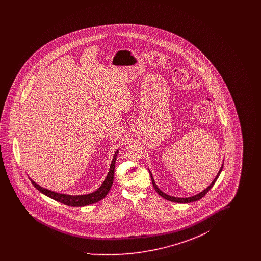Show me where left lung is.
<instances>
[{
	"label": "left lung",
	"instance_id": "obj_1",
	"mask_svg": "<svg viewBox=\"0 0 261 261\" xmlns=\"http://www.w3.org/2000/svg\"><path fill=\"white\" fill-rule=\"evenodd\" d=\"M222 168H223V164H222V166H221V168H220L219 172L217 173L216 177L214 178V180L212 181V183H211L210 186L207 187L205 190H203L202 192H200V193L198 194V195H196V196H193V197H190V198H175V197H171V196H168V195L164 194V193H163L162 191H161V190L158 188V186H156V184H155V182H154V180H153L152 174L150 173V171H149V174H150L151 182H152V185H153L154 190L156 191V193H158L160 196H162L163 199H167V200H170V201H174V202H180V203H189V202H193V201H197V200H199V199H201V198H203V197H204V196L207 194V192L211 190V188L213 187V185L215 184L216 180L218 179L219 175H220L221 171H222Z\"/></svg>",
	"mask_w": 261,
	"mask_h": 261
}]
</instances>
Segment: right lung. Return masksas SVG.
<instances>
[{
	"mask_svg": "<svg viewBox=\"0 0 261 261\" xmlns=\"http://www.w3.org/2000/svg\"><path fill=\"white\" fill-rule=\"evenodd\" d=\"M117 153H118V149L115 151L113 158H112V164H111V168L109 170V173L107 178L105 179L103 183L101 184V186L99 189L91 194L88 195H81V196H70V195H65V194H59L56 192H53L50 190H47L43 187L39 186L34 181H32L30 179V181L32 182L33 186L37 189L38 191H40L42 194H44L45 196L49 197L50 199H55L61 203H63L65 205H69V206H85L89 205L92 203H95L97 201H99L100 199H103L108 193L110 192L111 188H112V182H113V175H114V167H115V162H116V158H117Z\"/></svg>",
	"mask_w": 261,
	"mask_h": 261,
	"instance_id": "obj_1",
	"label": "right lung"
}]
</instances>
